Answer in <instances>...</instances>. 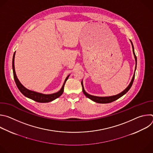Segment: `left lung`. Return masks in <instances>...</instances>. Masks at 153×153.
<instances>
[{
  "instance_id": "obj_1",
  "label": "left lung",
  "mask_w": 153,
  "mask_h": 153,
  "mask_svg": "<svg viewBox=\"0 0 153 153\" xmlns=\"http://www.w3.org/2000/svg\"><path fill=\"white\" fill-rule=\"evenodd\" d=\"M131 43V45H132V48H133V52L134 54V59H135V61H136V67H135V71L136 70V67H137V57L136 56L134 53V47H133V44L132 42L130 40ZM135 71L134 73V75L133 76V78L131 79V81L129 83V85L126 87V88H125V90H124L122 92H121L120 93L114 95V96H106V97H99V96H93L91 94H89L88 93H87L85 89H84V87H83V81L82 80L81 82V84H82V91L83 94L86 96V97H87L88 98H89L90 99L92 100L93 101L97 102V103H111L112 102H114L115 100H116L117 99H119L120 97H121L122 96H123L125 94H126L129 90L131 88V87L134 79V76H135Z\"/></svg>"
}]
</instances>
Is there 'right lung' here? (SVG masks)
Wrapping results in <instances>:
<instances>
[{
  "instance_id": "right-lung-1",
  "label": "right lung",
  "mask_w": 153,
  "mask_h": 153,
  "mask_svg": "<svg viewBox=\"0 0 153 153\" xmlns=\"http://www.w3.org/2000/svg\"><path fill=\"white\" fill-rule=\"evenodd\" d=\"M15 53H16V52H14V53L13 57V62H12L14 79L15 82L16 83V85L17 86L18 89L25 97H28L29 99H32V100H34L36 102H37L47 103V102H51V101L55 100L56 99L58 98L59 97H60L63 94L65 84V83H66V81L68 79V77H69L70 74H69L66 77V79H65L61 89L58 92L53 93V94H45L40 93H38V92H36V91H31V90H30L26 88L20 82V81L19 80V79H18L17 76H16V71H15V69H14V57H15Z\"/></svg>"
}]
</instances>
